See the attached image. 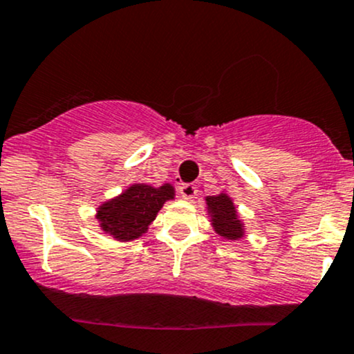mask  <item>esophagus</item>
Here are the masks:
<instances>
[{
	"instance_id": "1",
	"label": "esophagus",
	"mask_w": 354,
	"mask_h": 354,
	"mask_svg": "<svg viewBox=\"0 0 354 354\" xmlns=\"http://www.w3.org/2000/svg\"><path fill=\"white\" fill-rule=\"evenodd\" d=\"M198 193L196 186L192 185V183H185L180 186V195L185 198V200H192V198H195Z\"/></svg>"
}]
</instances>
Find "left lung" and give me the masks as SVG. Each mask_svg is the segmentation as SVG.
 Listing matches in <instances>:
<instances>
[{"instance_id":"8db88e82","label":"left lung","mask_w":354,"mask_h":354,"mask_svg":"<svg viewBox=\"0 0 354 354\" xmlns=\"http://www.w3.org/2000/svg\"><path fill=\"white\" fill-rule=\"evenodd\" d=\"M208 208L212 212V221L215 232H218L221 236L228 240L240 239L243 235L242 225L236 218V209L232 203V200L227 195L208 196Z\"/></svg>"}]
</instances>
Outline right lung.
<instances>
[{
    "label": "right lung",
    "mask_w": 354,
    "mask_h": 354,
    "mask_svg": "<svg viewBox=\"0 0 354 354\" xmlns=\"http://www.w3.org/2000/svg\"><path fill=\"white\" fill-rule=\"evenodd\" d=\"M174 196L173 186L153 188L147 185H133L115 200L99 208L97 218L100 227L119 240H133L141 236L156 218L166 200Z\"/></svg>",
    "instance_id": "add662e5"
}]
</instances>
